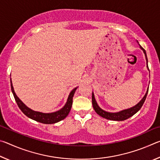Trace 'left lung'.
<instances>
[{
  "instance_id": "obj_1",
  "label": "left lung",
  "mask_w": 160,
  "mask_h": 160,
  "mask_svg": "<svg viewBox=\"0 0 160 160\" xmlns=\"http://www.w3.org/2000/svg\"><path fill=\"white\" fill-rule=\"evenodd\" d=\"M140 48H141V49L143 51V52L145 53L146 61H147V66H148V68H149L148 66V57H147V54H146V52H145V50L142 47H140ZM148 92V89L147 90V92L145 94V95L142 99L141 101H140L138 104L135 105V107L131 108V109L121 111V112H117V113L107 112H105V111L102 110L101 108L98 106V104H97L96 100L94 99V96L93 93H92V106L94 111H95L97 114L101 116L102 117L109 119V120H112V121H124V120H126V119H128L130 117H131L132 116H133L135 113H136L140 109H141L142 106L145 101Z\"/></svg>"
}]
</instances>
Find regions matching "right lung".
Listing matches in <instances>:
<instances>
[{
    "instance_id": "obj_1",
    "label": "right lung",
    "mask_w": 160,
    "mask_h": 160,
    "mask_svg": "<svg viewBox=\"0 0 160 160\" xmlns=\"http://www.w3.org/2000/svg\"><path fill=\"white\" fill-rule=\"evenodd\" d=\"M10 84H11L12 92L13 94V96L15 97L16 102H17L18 106L20 108L22 112L24 113V114L26 115L28 117L33 119L34 121L45 124H51L57 123L58 121L63 120V119L66 117L68 114L69 113L70 109H71L72 104V97H73L75 92L77 89V88H75L71 91V92L69 94L68 99V101L66 105H65L61 110L53 113H44L42 112H34V111L30 109L28 107H26L25 105L23 104L22 102L17 97V95H16L14 89H13L11 79H10Z\"/></svg>"
}]
</instances>
